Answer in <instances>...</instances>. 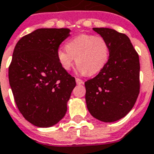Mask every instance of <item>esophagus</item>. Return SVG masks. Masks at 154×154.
<instances>
[{
	"label": "esophagus",
	"instance_id": "esophagus-1",
	"mask_svg": "<svg viewBox=\"0 0 154 154\" xmlns=\"http://www.w3.org/2000/svg\"><path fill=\"white\" fill-rule=\"evenodd\" d=\"M76 83L77 85H82V84H84V82L82 80L79 79V78H76Z\"/></svg>",
	"mask_w": 154,
	"mask_h": 154
}]
</instances>
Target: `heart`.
<instances>
[{"mask_svg":"<svg viewBox=\"0 0 154 154\" xmlns=\"http://www.w3.org/2000/svg\"><path fill=\"white\" fill-rule=\"evenodd\" d=\"M59 64L63 69H71L76 57V71L79 74L94 75L106 65L110 58V46L107 41L94 35H80L68 41L66 48L56 51Z\"/></svg>","mask_w":154,"mask_h":154,"instance_id":"1","label":"heart"}]
</instances>
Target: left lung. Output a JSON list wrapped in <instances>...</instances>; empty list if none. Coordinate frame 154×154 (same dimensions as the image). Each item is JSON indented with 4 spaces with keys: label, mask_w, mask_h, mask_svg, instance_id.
<instances>
[{
    "label": "left lung",
    "mask_w": 154,
    "mask_h": 154,
    "mask_svg": "<svg viewBox=\"0 0 154 154\" xmlns=\"http://www.w3.org/2000/svg\"><path fill=\"white\" fill-rule=\"evenodd\" d=\"M110 46L108 63L85 82L88 111L95 119L111 123L132 110L140 93L139 56L129 38L110 28H93Z\"/></svg>",
    "instance_id": "left-lung-1"
}]
</instances>
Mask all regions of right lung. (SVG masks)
<instances>
[{"label":"right lung","instance_id":"1","mask_svg":"<svg viewBox=\"0 0 154 154\" xmlns=\"http://www.w3.org/2000/svg\"><path fill=\"white\" fill-rule=\"evenodd\" d=\"M70 32L67 28L37 29L15 46L9 85L19 111L35 126H53L66 114L76 82L59 64L56 51Z\"/></svg>","mask_w":154,"mask_h":154}]
</instances>
